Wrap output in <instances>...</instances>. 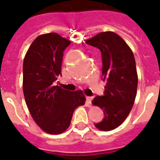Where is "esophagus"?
Masks as SVG:
<instances>
[{"instance_id": "34e87169", "label": "esophagus", "mask_w": 160, "mask_h": 160, "mask_svg": "<svg viewBox=\"0 0 160 160\" xmlns=\"http://www.w3.org/2000/svg\"><path fill=\"white\" fill-rule=\"evenodd\" d=\"M92 100H93V97H90V96H87V97H86L87 103L88 104H90V105H91V101H92Z\"/></svg>"}]
</instances>
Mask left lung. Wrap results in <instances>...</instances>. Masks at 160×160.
I'll return each instance as SVG.
<instances>
[{
  "mask_svg": "<svg viewBox=\"0 0 160 160\" xmlns=\"http://www.w3.org/2000/svg\"><path fill=\"white\" fill-rule=\"evenodd\" d=\"M85 42L101 51L102 76L106 85L104 95L96 96L92 104L105 114L103 121L95 127L109 131L125 120L134 105L138 85L134 54L126 42L112 31L100 32Z\"/></svg>",
  "mask_w": 160,
  "mask_h": 160,
  "instance_id": "1",
  "label": "left lung"
}]
</instances>
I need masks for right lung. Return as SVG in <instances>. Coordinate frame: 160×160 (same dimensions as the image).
<instances>
[{
	"label": "right lung",
	"instance_id": "1",
	"mask_svg": "<svg viewBox=\"0 0 160 160\" xmlns=\"http://www.w3.org/2000/svg\"><path fill=\"white\" fill-rule=\"evenodd\" d=\"M70 41L56 33L36 37L23 62V92L34 121L43 131L59 134L69 128L73 112L84 105L82 90L61 89L53 82L61 74L64 51Z\"/></svg>",
	"mask_w": 160,
	"mask_h": 160
}]
</instances>
